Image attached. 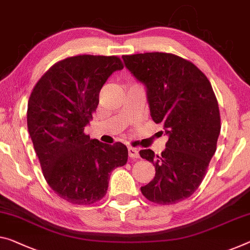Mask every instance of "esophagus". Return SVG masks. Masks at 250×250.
<instances>
[{
    "mask_svg": "<svg viewBox=\"0 0 250 250\" xmlns=\"http://www.w3.org/2000/svg\"><path fill=\"white\" fill-rule=\"evenodd\" d=\"M128 155L129 157H132V159H138V157H140L138 151L134 147H128Z\"/></svg>",
    "mask_w": 250,
    "mask_h": 250,
    "instance_id": "esophagus-1",
    "label": "esophagus"
}]
</instances>
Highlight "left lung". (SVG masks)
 Listing matches in <instances>:
<instances>
[{
    "instance_id": "left-lung-1",
    "label": "left lung",
    "mask_w": 250,
    "mask_h": 250,
    "mask_svg": "<svg viewBox=\"0 0 250 250\" xmlns=\"http://www.w3.org/2000/svg\"><path fill=\"white\" fill-rule=\"evenodd\" d=\"M125 66L146 86L152 120L168 135L167 148L140 155L155 167L142 193L159 205H174L200 186L217 149L220 112L207 76L191 61L167 52L123 56Z\"/></svg>"
}]
</instances>
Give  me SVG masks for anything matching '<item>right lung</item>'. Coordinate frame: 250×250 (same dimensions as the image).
Wrapping results in <instances>:
<instances>
[{
  "instance_id": "right-lung-1",
  "label": "right lung",
  "mask_w": 250,
  "mask_h": 250,
  "mask_svg": "<svg viewBox=\"0 0 250 250\" xmlns=\"http://www.w3.org/2000/svg\"><path fill=\"white\" fill-rule=\"evenodd\" d=\"M123 68L117 56L68 57L50 67L30 95L26 122L42 173L60 198L74 205L103 199L110 172L127 162L124 144H104L83 132L104 83Z\"/></svg>"
}]
</instances>
